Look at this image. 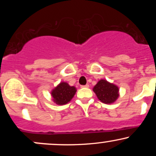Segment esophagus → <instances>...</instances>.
Masks as SVG:
<instances>
[{
  "label": "esophagus",
  "mask_w": 156,
  "mask_h": 156,
  "mask_svg": "<svg viewBox=\"0 0 156 156\" xmlns=\"http://www.w3.org/2000/svg\"><path fill=\"white\" fill-rule=\"evenodd\" d=\"M80 87H81V88H89V84H86V85L80 86Z\"/></svg>",
  "instance_id": "obj_1"
}]
</instances>
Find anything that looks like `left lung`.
I'll return each instance as SVG.
<instances>
[{"label":"left lung","instance_id":"left-lung-1","mask_svg":"<svg viewBox=\"0 0 156 156\" xmlns=\"http://www.w3.org/2000/svg\"><path fill=\"white\" fill-rule=\"evenodd\" d=\"M93 91L98 99L105 104L114 103L119 97V88L105 80H99L93 88Z\"/></svg>","mask_w":156,"mask_h":156}]
</instances>
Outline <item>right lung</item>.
I'll use <instances>...</instances> for the list:
<instances>
[{
	"label": "right lung",
	"mask_w": 156,
	"mask_h": 156,
	"mask_svg": "<svg viewBox=\"0 0 156 156\" xmlns=\"http://www.w3.org/2000/svg\"><path fill=\"white\" fill-rule=\"evenodd\" d=\"M76 92V87H70L65 82H62L54 89H53L51 94L53 101L56 104L64 105L71 101Z\"/></svg>",
	"instance_id": "right-lung-1"
}]
</instances>
